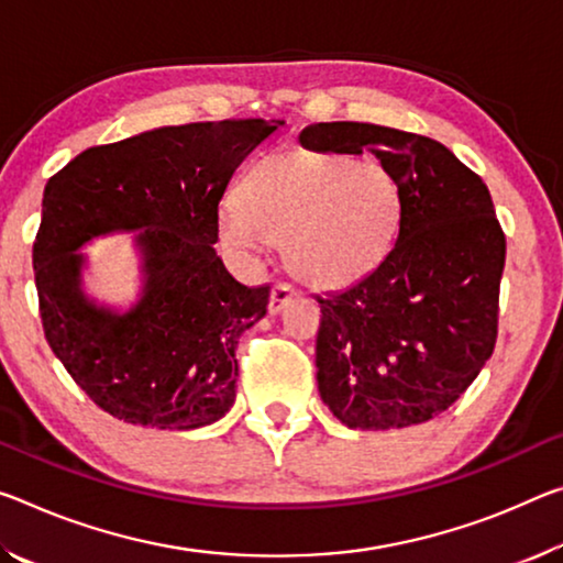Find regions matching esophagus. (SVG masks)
<instances>
[{"label":"esophagus","mask_w":563,"mask_h":563,"mask_svg":"<svg viewBox=\"0 0 563 563\" xmlns=\"http://www.w3.org/2000/svg\"><path fill=\"white\" fill-rule=\"evenodd\" d=\"M296 296V290H292V285L290 283H285V280H278L273 285V292H271V302H267V310H271V313H280V310L288 306V300Z\"/></svg>","instance_id":"34e87169"}]
</instances>
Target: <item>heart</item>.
Wrapping results in <instances>:
<instances>
[{"mask_svg": "<svg viewBox=\"0 0 563 563\" xmlns=\"http://www.w3.org/2000/svg\"><path fill=\"white\" fill-rule=\"evenodd\" d=\"M398 185L376 159L292 147L257 163L222 216L238 245H285L290 271L316 288L361 280L386 257Z\"/></svg>", "mask_w": 563, "mask_h": 563, "instance_id": "obj_1", "label": "heart"}]
</instances>
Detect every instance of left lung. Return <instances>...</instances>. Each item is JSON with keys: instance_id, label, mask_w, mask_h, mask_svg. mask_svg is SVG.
Here are the masks:
<instances>
[{"instance_id": "8db88e82", "label": "left lung", "mask_w": 563, "mask_h": 563, "mask_svg": "<svg viewBox=\"0 0 563 563\" xmlns=\"http://www.w3.org/2000/svg\"><path fill=\"white\" fill-rule=\"evenodd\" d=\"M308 147L371 150L398 185V238L351 288L320 302V396L345 426L423 423L461 398L490 358L506 235L486 183L431 137L368 122H318Z\"/></svg>"}]
</instances>
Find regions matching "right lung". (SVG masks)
<instances>
[{
	"label": "right lung",
	"mask_w": 563,
	"mask_h": 563,
	"mask_svg": "<svg viewBox=\"0 0 563 563\" xmlns=\"http://www.w3.org/2000/svg\"><path fill=\"white\" fill-rule=\"evenodd\" d=\"M280 120H220L142 132L79 153L49 177L32 263L44 338L69 376L124 423L187 431L235 400L238 338L271 285L238 283L216 253L218 208L238 165ZM145 227L146 296L124 317L78 290L89 236Z\"/></svg>",
	"instance_id": "right-lung-1"
}]
</instances>
